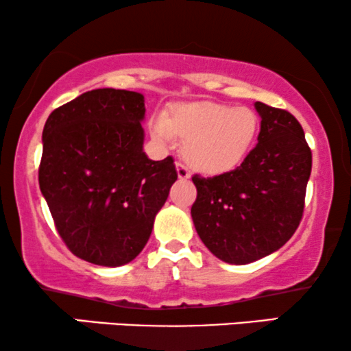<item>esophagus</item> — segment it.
<instances>
[{
	"label": "esophagus",
	"mask_w": 351,
	"mask_h": 351,
	"mask_svg": "<svg viewBox=\"0 0 351 351\" xmlns=\"http://www.w3.org/2000/svg\"><path fill=\"white\" fill-rule=\"evenodd\" d=\"M176 169H177V176H179V179H182V180L190 179V176H192V174H190L189 167H186L182 161L176 162Z\"/></svg>",
	"instance_id": "34e87169"
}]
</instances>
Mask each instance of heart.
I'll return each mask as SVG.
<instances>
[{
    "instance_id": "b5f03b06",
    "label": "heart",
    "mask_w": 351,
    "mask_h": 351,
    "mask_svg": "<svg viewBox=\"0 0 351 351\" xmlns=\"http://www.w3.org/2000/svg\"><path fill=\"white\" fill-rule=\"evenodd\" d=\"M259 121L253 109L221 103H192L176 108L172 116L153 122V136L171 143L185 140L184 156L204 174H226L242 165L258 135Z\"/></svg>"
}]
</instances>
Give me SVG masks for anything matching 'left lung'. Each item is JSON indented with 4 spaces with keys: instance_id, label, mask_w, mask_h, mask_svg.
Wrapping results in <instances>:
<instances>
[{
    "instance_id": "obj_1",
    "label": "left lung",
    "mask_w": 351,
    "mask_h": 351,
    "mask_svg": "<svg viewBox=\"0 0 351 351\" xmlns=\"http://www.w3.org/2000/svg\"><path fill=\"white\" fill-rule=\"evenodd\" d=\"M258 145L226 174L192 177V217L209 252L230 265H248L289 242L303 217L311 149L293 114L256 101Z\"/></svg>"
}]
</instances>
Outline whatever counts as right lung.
Here are the masks:
<instances>
[{
	"label": "right lung",
	"mask_w": 351,
	"mask_h": 351,
	"mask_svg": "<svg viewBox=\"0 0 351 351\" xmlns=\"http://www.w3.org/2000/svg\"><path fill=\"white\" fill-rule=\"evenodd\" d=\"M143 95L98 88L54 109L38 184L54 227L84 261L122 266L142 252L174 182V159L143 153Z\"/></svg>",
	"instance_id": "1"
}]
</instances>
